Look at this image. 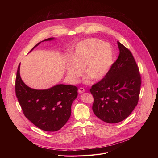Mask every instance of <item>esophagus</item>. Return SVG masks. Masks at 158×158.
Returning <instances> with one entry per match:
<instances>
[{"label": "esophagus", "mask_w": 158, "mask_h": 158, "mask_svg": "<svg viewBox=\"0 0 158 158\" xmlns=\"http://www.w3.org/2000/svg\"><path fill=\"white\" fill-rule=\"evenodd\" d=\"M85 92V89L83 88V87H80L79 89V90H78V93H79V94H82V93H84Z\"/></svg>", "instance_id": "esophagus-1"}]
</instances>
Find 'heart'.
I'll return each mask as SVG.
<instances>
[{"mask_svg": "<svg viewBox=\"0 0 158 158\" xmlns=\"http://www.w3.org/2000/svg\"><path fill=\"white\" fill-rule=\"evenodd\" d=\"M114 59V50L110 44L95 38L84 40L76 46L73 58L66 62L67 77L71 82H76L84 68L87 75L85 82H89L90 78L100 81L111 69Z\"/></svg>", "mask_w": 158, "mask_h": 158, "instance_id": "obj_1", "label": "heart"}]
</instances>
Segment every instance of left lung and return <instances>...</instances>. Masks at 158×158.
Masks as SVG:
<instances>
[{
    "label": "left lung",
    "mask_w": 158,
    "mask_h": 158,
    "mask_svg": "<svg viewBox=\"0 0 158 158\" xmlns=\"http://www.w3.org/2000/svg\"><path fill=\"white\" fill-rule=\"evenodd\" d=\"M119 54L107 74L93 85V110L110 124L126 119L138 104L141 84L139 69L131 51L118 41Z\"/></svg>",
    "instance_id": "obj_1"
}]
</instances>
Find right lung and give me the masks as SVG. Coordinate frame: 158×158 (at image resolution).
<instances>
[{
	"instance_id": "obj_1",
	"label": "right lung",
	"mask_w": 158,
	"mask_h": 158,
	"mask_svg": "<svg viewBox=\"0 0 158 158\" xmlns=\"http://www.w3.org/2000/svg\"><path fill=\"white\" fill-rule=\"evenodd\" d=\"M54 39V37L48 38L37 43L30 52L42 42ZM20 63L15 78V94L24 114L43 131L59 130L71 116L72 104L77 97V87L57 84L47 89L31 88L20 77Z\"/></svg>"
}]
</instances>
